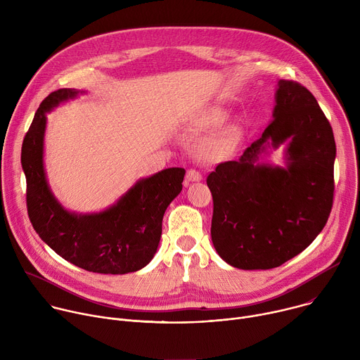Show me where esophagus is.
Instances as JSON below:
<instances>
[{
    "instance_id": "34e87169",
    "label": "esophagus",
    "mask_w": 360,
    "mask_h": 360,
    "mask_svg": "<svg viewBox=\"0 0 360 360\" xmlns=\"http://www.w3.org/2000/svg\"><path fill=\"white\" fill-rule=\"evenodd\" d=\"M200 179H202V175H200L198 171L189 169V171L186 172V181H188V182H199Z\"/></svg>"
}]
</instances>
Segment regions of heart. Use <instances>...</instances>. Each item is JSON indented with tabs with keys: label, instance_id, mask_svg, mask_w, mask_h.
<instances>
[{
	"label": "heart",
	"instance_id": "1",
	"mask_svg": "<svg viewBox=\"0 0 360 360\" xmlns=\"http://www.w3.org/2000/svg\"><path fill=\"white\" fill-rule=\"evenodd\" d=\"M225 120H226L225 111L219 108L210 110L196 120V122L188 129V134L192 139H196L203 134L219 128L225 122ZM240 139H242V129L236 125H229L218 131L212 136L205 139L199 145L198 153L203 160H208V161L218 160L228 155L229 152H232L239 145Z\"/></svg>",
	"mask_w": 360,
	"mask_h": 360
}]
</instances>
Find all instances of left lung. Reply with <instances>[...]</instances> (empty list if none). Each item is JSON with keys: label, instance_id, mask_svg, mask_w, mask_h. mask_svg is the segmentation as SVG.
I'll use <instances>...</instances> for the list:
<instances>
[{"label": "left lung", "instance_id": "left-lung-1", "mask_svg": "<svg viewBox=\"0 0 360 360\" xmlns=\"http://www.w3.org/2000/svg\"><path fill=\"white\" fill-rule=\"evenodd\" d=\"M272 118L238 161L219 164L207 178L212 243L238 269H272L292 259L315 240L332 210L336 145L316 98L281 79ZM282 143L285 167L259 161Z\"/></svg>", "mask_w": 360, "mask_h": 360}]
</instances>
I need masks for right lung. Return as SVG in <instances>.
Masks as SVG:
<instances>
[{
  "label": "right lung",
  "mask_w": 360,
  "mask_h": 360,
  "mask_svg": "<svg viewBox=\"0 0 360 360\" xmlns=\"http://www.w3.org/2000/svg\"><path fill=\"white\" fill-rule=\"evenodd\" d=\"M82 92L72 88L51 92L24 138L21 164L28 215L39 238L72 265L95 274L136 272L158 249L164 214L182 191L185 169L168 168L136 181L112 207L101 212L65 210L51 191L44 169L46 112Z\"/></svg>",
  "instance_id": "add662e5"
}]
</instances>
